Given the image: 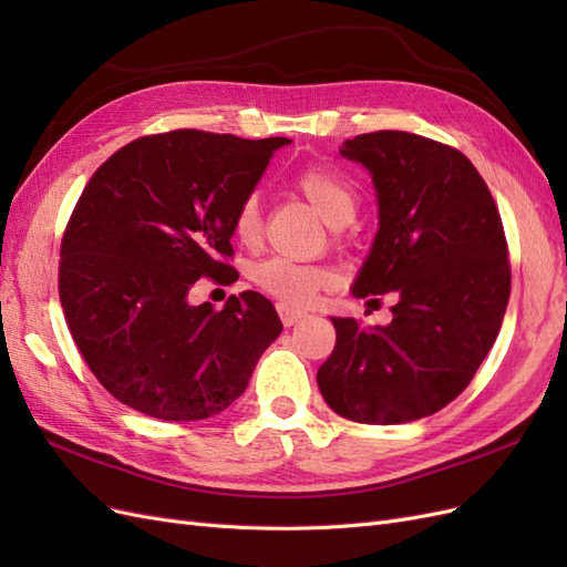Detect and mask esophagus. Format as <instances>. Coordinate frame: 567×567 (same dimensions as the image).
Masks as SVG:
<instances>
[{
    "mask_svg": "<svg viewBox=\"0 0 567 567\" xmlns=\"http://www.w3.org/2000/svg\"><path fill=\"white\" fill-rule=\"evenodd\" d=\"M277 310H279V317H281V321H284L286 326H293V323H298V321H302V319L307 317V312L296 310V307H290V305H286V302H279Z\"/></svg>",
    "mask_w": 567,
    "mask_h": 567,
    "instance_id": "obj_1",
    "label": "esophagus"
}]
</instances>
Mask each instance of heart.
<instances>
[{
	"label": "heart",
	"instance_id": "1",
	"mask_svg": "<svg viewBox=\"0 0 567 567\" xmlns=\"http://www.w3.org/2000/svg\"><path fill=\"white\" fill-rule=\"evenodd\" d=\"M298 192L312 205L315 213L326 225L340 229L352 221L357 213V192L350 179L326 167H307L296 179ZM231 229L236 241L255 248L262 238L260 203L248 196L234 213ZM250 277L255 286L290 307L310 305L321 288L331 284V271L315 265H300L286 257H269V260L255 265Z\"/></svg>",
	"mask_w": 567,
	"mask_h": 567
}]
</instances>
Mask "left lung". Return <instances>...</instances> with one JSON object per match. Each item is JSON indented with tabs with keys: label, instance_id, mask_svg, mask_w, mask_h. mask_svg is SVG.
I'll list each match as a JSON object with an SVG mask.
<instances>
[{
	"label": "left lung",
	"instance_id": "1",
	"mask_svg": "<svg viewBox=\"0 0 567 567\" xmlns=\"http://www.w3.org/2000/svg\"><path fill=\"white\" fill-rule=\"evenodd\" d=\"M340 156L371 175L379 231L354 298L394 293L392 321L331 317L336 348L317 383L336 414L394 425L431 416L466 390L502 329L508 248L485 179L461 151L381 130Z\"/></svg>",
	"mask_w": 567,
	"mask_h": 567
}]
</instances>
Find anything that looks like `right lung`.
<instances>
[{
	"mask_svg": "<svg viewBox=\"0 0 567 567\" xmlns=\"http://www.w3.org/2000/svg\"><path fill=\"white\" fill-rule=\"evenodd\" d=\"M286 136L175 130L142 136L101 165L61 244L59 296L78 350L115 400L163 421L231 406L284 323L255 290L219 312L188 300L229 277L231 221Z\"/></svg>",
	"mask_w": 567,
	"mask_h": 567,
	"instance_id": "add662e5",
	"label": "right lung"
}]
</instances>
